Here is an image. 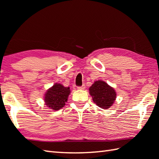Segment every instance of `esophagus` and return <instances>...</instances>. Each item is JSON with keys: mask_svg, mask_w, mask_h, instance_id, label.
<instances>
[{"mask_svg": "<svg viewBox=\"0 0 159 159\" xmlns=\"http://www.w3.org/2000/svg\"><path fill=\"white\" fill-rule=\"evenodd\" d=\"M77 89L79 90H83L85 89V85H83L82 86H80V87H77Z\"/></svg>", "mask_w": 159, "mask_h": 159, "instance_id": "esophagus-1", "label": "esophagus"}]
</instances>
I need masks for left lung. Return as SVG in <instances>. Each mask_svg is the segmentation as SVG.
I'll list each match as a JSON object with an SVG mask.
<instances>
[{"label": "left lung", "mask_w": 159, "mask_h": 159, "mask_svg": "<svg viewBox=\"0 0 159 159\" xmlns=\"http://www.w3.org/2000/svg\"><path fill=\"white\" fill-rule=\"evenodd\" d=\"M89 90L94 103L101 109H109L116 100V91L102 80L94 82Z\"/></svg>", "instance_id": "left-lung-1"}]
</instances>
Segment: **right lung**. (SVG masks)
Masks as SVG:
<instances>
[{
    "instance_id": "right-lung-1",
    "label": "right lung",
    "mask_w": 159,
    "mask_h": 159,
    "mask_svg": "<svg viewBox=\"0 0 159 159\" xmlns=\"http://www.w3.org/2000/svg\"><path fill=\"white\" fill-rule=\"evenodd\" d=\"M70 93V87H65L61 84L55 83L45 94L46 105L55 111L59 110L65 106Z\"/></svg>"
}]
</instances>
